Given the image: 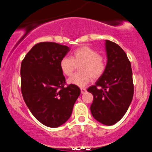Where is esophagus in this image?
<instances>
[{
  "mask_svg": "<svg viewBox=\"0 0 152 152\" xmlns=\"http://www.w3.org/2000/svg\"><path fill=\"white\" fill-rule=\"evenodd\" d=\"M86 88H81V93L82 94H84V93H86Z\"/></svg>",
  "mask_w": 152,
  "mask_h": 152,
  "instance_id": "34e87169",
  "label": "esophagus"
}]
</instances>
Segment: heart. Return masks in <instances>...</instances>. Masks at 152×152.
I'll return each instance as SVG.
<instances>
[{"label":"heart","mask_w":152,"mask_h":152,"mask_svg":"<svg viewBox=\"0 0 152 152\" xmlns=\"http://www.w3.org/2000/svg\"><path fill=\"white\" fill-rule=\"evenodd\" d=\"M79 64L78 71L80 72L72 75L68 80V83L80 87L86 86L91 81L92 78L96 79L102 76L106 66L105 58L97 53L96 50L86 46L74 50L71 58L63 57L59 66L63 74L69 76Z\"/></svg>","instance_id":"obj_1"}]
</instances>
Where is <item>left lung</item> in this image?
Instances as JSON below:
<instances>
[{
    "mask_svg": "<svg viewBox=\"0 0 152 152\" xmlns=\"http://www.w3.org/2000/svg\"><path fill=\"white\" fill-rule=\"evenodd\" d=\"M106 69L96 84L87 89L93 94L91 112L96 121L111 126L124 116L134 96L131 63L118 44L106 40Z\"/></svg>",
    "mask_w": 152,
    "mask_h": 152,
    "instance_id": "8db88e82",
    "label": "left lung"
}]
</instances>
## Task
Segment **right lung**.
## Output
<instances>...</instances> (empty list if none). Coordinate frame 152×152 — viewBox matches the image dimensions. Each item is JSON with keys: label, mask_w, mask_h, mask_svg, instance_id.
Returning <instances> with one entry per match:
<instances>
[{"label": "right lung", "mask_w": 152, "mask_h": 152, "mask_svg": "<svg viewBox=\"0 0 152 152\" xmlns=\"http://www.w3.org/2000/svg\"><path fill=\"white\" fill-rule=\"evenodd\" d=\"M69 50V47L56 43H38L26 54L20 66L24 102L36 119L51 128L67 121L81 93L76 85L65 86L59 66Z\"/></svg>", "instance_id": "right-lung-1"}]
</instances>
